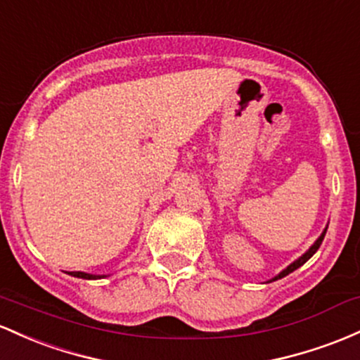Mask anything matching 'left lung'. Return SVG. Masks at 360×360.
I'll return each instance as SVG.
<instances>
[{"instance_id":"8db88e82","label":"left lung","mask_w":360,"mask_h":360,"mask_svg":"<svg viewBox=\"0 0 360 360\" xmlns=\"http://www.w3.org/2000/svg\"><path fill=\"white\" fill-rule=\"evenodd\" d=\"M325 234H326V229H325V231H323V233L320 234V238H318V240H316V241H314V243H313V246H311V248L308 250V252H306V253H304V255H302V257H300V258H297V260H294V262H292V264H290L288 269H284V270H282V272H281V274H278V276H276V277H274V278H272V281H278V278H282V277L289 276V274H290V272H294V270H296V269H300V267H301V265H304V264H306V262H308V260H309V258H311V257H313V255H314V253H316V250H318V248H320V245H321L323 238H325ZM272 281H270V282H272Z\"/></svg>"}]
</instances>
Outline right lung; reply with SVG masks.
Listing matches in <instances>:
<instances>
[{
	"label": "right lung",
	"instance_id": "right-lung-1",
	"mask_svg": "<svg viewBox=\"0 0 360 360\" xmlns=\"http://www.w3.org/2000/svg\"><path fill=\"white\" fill-rule=\"evenodd\" d=\"M70 276L72 277H78V278H88V281H95V278H103L107 276H93V274H84V272H70Z\"/></svg>",
	"mask_w": 360,
	"mask_h": 360
}]
</instances>
